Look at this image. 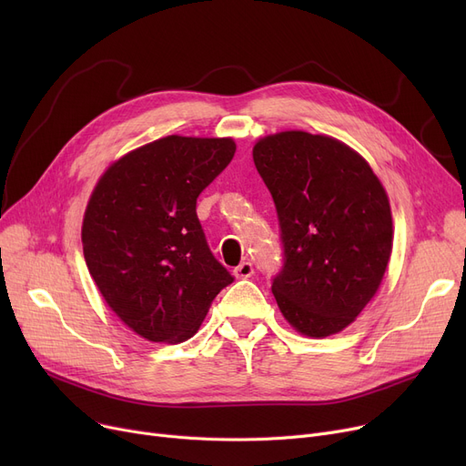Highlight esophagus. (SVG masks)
I'll return each instance as SVG.
<instances>
[{
    "mask_svg": "<svg viewBox=\"0 0 466 466\" xmlns=\"http://www.w3.org/2000/svg\"><path fill=\"white\" fill-rule=\"evenodd\" d=\"M253 264L251 262H248V260H243L241 264H238L236 268H234V276L238 278V279H248V278H251L253 276Z\"/></svg>",
    "mask_w": 466,
    "mask_h": 466,
    "instance_id": "1",
    "label": "esophagus"
}]
</instances>
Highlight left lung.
I'll return each instance as SVG.
<instances>
[{"instance_id":"obj_1","label":"left lung","mask_w":466,"mask_h":466,"mask_svg":"<svg viewBox=\"0 0 466 466\" xmlns=\"http://www.w3.org/2000/svg\"><path fill=\"white\" fill-rule=\"evenodd\" d=\"M253 160L281 227L285 264L272 283L276 302L297 332L338 334L383 281L393 251L389 196L369 162L325 134L264 136Z\"/></svg>"}]
</instances>
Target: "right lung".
<instances>
[{
    "label": "right lung",
    "instance_id": "right-lung-1",
    "mask_svg": "<svg viewBox=\"0 0 466 466\" xmlns=\"http://www.w3.org/2000/svg\"><path fill=\"white\" fill-rule=\"evenodd\" d=\"M236 153L232 137L166 136L115 160L83 217L88 272L137 336L181 344L232 276L211 255L196 198Z\"/></svg>",
    "mask_w": 466,
    "mask_h": 466
}]
</instances>
